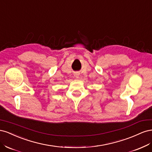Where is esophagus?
Listing matches in <instances>:
<instances>
[{
  "mask_svg": "<svg viewBox=\"0 0 152 152\" xmlns=\"http://www.w3.org/2000/svg\"><path fill=\"white\" fill-rule=\"evenodd\" d=\"M79 75H80V73H78V72H75L74 73V77L75 78H79Z\"/></svg>",
  "mask_w": 152,
  "mask_h": 152,
  "instance_id": "esophagus-1",
  "label": "esophagus"
}]
</instances>
